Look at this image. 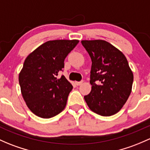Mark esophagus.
Listing matches in <instances>:
<instances>
[{
	"instance_id": "obj_1",
	"label": "esophagus",
	"mask_w": 150,
	"mask_h": 150,
	"mask_svg": "<svg viewBox=\"0 0 150 150\" xmlns=\"http://www.w3.org/2000/svg\"><path fill=\"white\" fill-rule=\"evenodd\" d=\"M83 81H80V82H75V84L77 85V86H80V85L83 84Z\"/></svg>"
}]
</instances>
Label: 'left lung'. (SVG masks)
<instances>
[{
    "instance_id": "8db88e82",
    "label": "left lung",
    "mask_w": 150,
    "mask_h": 150,
    "mask_svg": "<svg viewBox=\"0 0 150 150\" xmlns=\"http://www.w3.org/2000/svg\"><path fill=\"white\" fill-rule=\"evenodd\" d=\"M92 66L91 93L84 96L90 109L110 116L121 109L132 92L134 76L124 54L104 40H83Z\"/></svg>"
}]
</instances>
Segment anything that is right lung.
Listing matches in <instances>:
<instances>
[{
	"instance_id": "1",
	"label": "right lung",
	"mask_w": 150,
	"mask_h": 150,
	"mask_svg": "<svg viewBox=\"0 0 150 150\" xmlns=\"http://www.w3.org/2000/svg\"><path fill=\"white\" fill-rule=\"evenodd\" d=\"M78 40L48 41L25 59L18 80L28 108L37 116L50 119L62 112L72 86L64 75V61Z\"/></svg>"
}]
</instances>
